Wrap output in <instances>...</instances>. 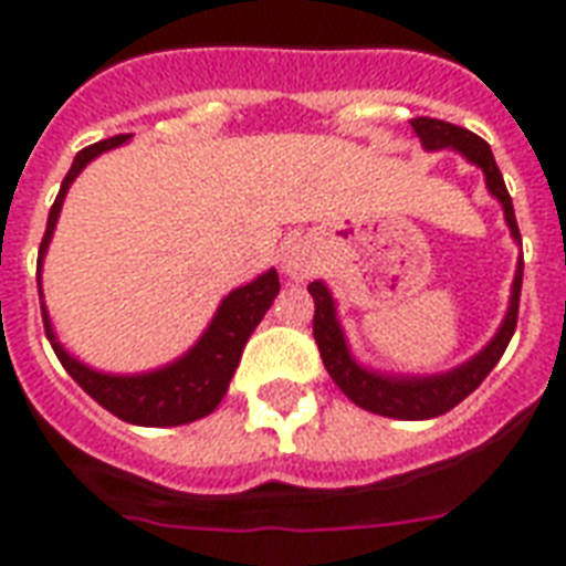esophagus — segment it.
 Here are the masks:
<instances>
[{
  "label": "esophagus",
  "instance_id": "obj_1",
  "mask_svg": "<svg viewBox=\"0 0 566 566\" xmlns=\"http://www.w3.org/2000/svg\"><path fill=\"white\" fill-rule=\"evenodd\" d=\"M311 270H314V255H311V249L305 243H293L287 252H284V273L302 282V279H308Z\"/></svg>",
  "mask_w": 566,
  "mask_h": 566
}]
</instances>
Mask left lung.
Wrapping results in <instances>:
<instances>
[{"label": "left lung", "mask_w": 566, "mask_h": 566, "mask_svg": "<svg viewBox=\"0 0 566 566\" xmlns=\"http://www.w3.org/2000/svg\"><path fill=\"white\" fill-rule=\"evenodd\" d=\"M413 132L420 137L422 149L438 153V149H452L461 158L479 167L484 172V185L491 196L502 205L505 222H509L511 238L517 240L520 247V229L517 217H514V205H511L509 188L502 181V172L493 161L491 146L484 144L482 137L467 132L461 126L443 123V119L417 117L411 119ZM520 287H523V255L517 261V273L511 284L509 311L502 317L496 335L470 358V361L458 364L447 373H431V376H402V373H378L364 367L349 349L346 332L337 319V305L326 282H311L308 293L314 296V340L319 346V358L326 364L328 376L335 378V385L353 399L358 408L381 417H394V420H431L440 413L452 411L461 399L473 394L475 387L482 385L488 373L500 364L505 346L514 337L517 328V311H520Z\"/></svg>", "instance_id": "8db88e82"}]
</instances>
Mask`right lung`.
I'll list each match as a JSON object with an SVG mask.
<instances>
[{"label": "right lung", "mask_w": 566, "mask_h": 566, "mask_svg": "<svg viewBox=\"0 0 566 566\" xmlns=\"http://www.w3.org/2000/svg\"><path fill=\"white\" fill-rule=\"evenodd\" d=\"M128 140H132V135H117L82 149L75 155L66 179L61 181L55 205L49 208L46 234H43L38 255L40 311H43V328H46V337L52 349H55L57 361L64 364V370L78 381L84 394H91L105 411H111L119 420L132 422V426L167 429V426H185V422L202 420L222 402L231 376L238 370L249 335L255 332V326L264 319L273 300L279 296V273L266 270L252 282L234 287L229 296H222L220 308L211 317L208 328L199 335V340L181 358L164 364V367H155V370L146 373H102L66 353L64 344L57 340L55 328H52L46 302H43V284H40L43 258H46V249L52 243V234H55L61 205H64L70 185L78 179V172L93 158H99L102 153L117 149Z\"/></svg>", "instance_id": "add662e5"}]
</instances>
